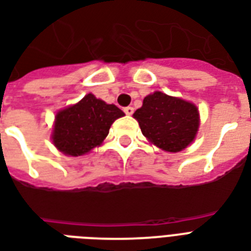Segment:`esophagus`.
I'll return each instance as SVG.
<instances>
[{
    "label": "esophagus",
    "instance_id": "obj_1",
    "mask_svg": "<svg viewBox=\"0 0 251 251\" xmlns=\"http://www.w3.org/2000/svg\"><path fill=\"white\" fill-rule=\"evenodd\" d=\"M124 112H126L127 115H132V114H133V107H131V106H128V107L124 108Z\"/></svg>",
    "mask_w": 251,
    "mask_h": 251
}]
</instances>
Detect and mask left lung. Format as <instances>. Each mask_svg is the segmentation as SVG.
Wrapping results in <instances>:
<instances>
[{
  "instance_id": "1",
  "label": "left lung",
  "mask_w": 251,
  "mask_h": 251,
  "mask_svg": "<svg viewBox=\"0 0 251 251\" xmlns=\"http://www.w3.org/2000/svg\"><path fill=\"white\" fill-rule=\"evenodd\" d=\"M133 118L151 143L172 153L183 151L194 141L200 122L195 104L162 91L147 95Z\"/></svg>"
}]
</instances>
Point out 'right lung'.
<instances>
[{
    "mask_svg": "<svg viewBox=\"0 0 251 251\" xmlns=\"http://www.w3.org/2000/svg\"><path fill=\"white\" fill-rule=\"evenodd\" d=\"M122 116L124 112L119 107L107 104L90 93L78 103L56 114L53 145L67 156H83L103 143L111 124Z\"/></svg>",
    "mask_w": 251,
    "mask_h": 251,
    "instance_id": "1",
    "label": "right lung"
}]
</instances>
